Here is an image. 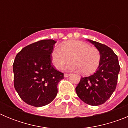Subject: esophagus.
Listing matches in <instances>:
<instances>
[{
  "label": "esophagus",
  "mask_w": 128,
  "mask_h": 128,
  "mask_svg": "<svg viewBox=\"0 0 128 128\" xmlns=\"http://www.w3.org/2000/svg\"><path fill=\"white\" fill-rule=\"evenodd\" d=\"M70 75V74H64V76H65V78H67V77L69 76Z\"/></svg>",
  "instance_id": "esophagus-1"
}]
</instances>
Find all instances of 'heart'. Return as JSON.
Returning <instances> with one entry per match:
<instances>
[{
  "instance_id": "heart-1",
  "label": "heart",
  "mask_w": 128,
  "mask_h": 128,
  "mask_svg": "<svg viewBox=\"0 0 128 128\" xmlns=\"http://www.w3.org/2000/svg\"><path fill=\"white\" fill-rule=\"evenodd\" d=\"M72 62L67 63L66 70H80L82 74L93 73L100 63V52L98 48L90 47L88 44L80 40H69L56 46L52 52L53 65L60 69L70 59Z\"/></svg>"
}]
</instances>
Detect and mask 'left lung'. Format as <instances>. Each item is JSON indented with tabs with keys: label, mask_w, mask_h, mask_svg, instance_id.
Returning a JSON list of instances; mask_svg holds the SVG:
<instances>
[{
	"label": "left lung",
	"mask_w": 128,
	"mask_h": 128,
	"mask_svg": "<svg viewBox=\"0 0 128 128\" xmlns=\"http://www.w3.org/2000/svg\"><path fill=\"white\" fill-rule=\"evenodd\" d=\"M89 41L100 51V63L94 74L81 78L76 91L84 102L98 106L104 103L115 91L120 65L118 57L112 48L104 44L90 40Z\"/></svg>",
	"instance_id": "left-lung-1"
}]
</instances>
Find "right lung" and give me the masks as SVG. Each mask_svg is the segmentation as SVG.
<instances>
[{
    "instance_id": "right-lung-1",
    "label": "right lung",
    "mask_w": 128,
    "mask_h": 128,
    "mask_svg": "<svg viewBox=\"0 0 128 128\" xmlns=\"http://www.w3.org/2000/svg\"><path fill=\"white\" fill-rule=\"evenodd\" d=\"M56 42L42 40L24 47L13 65L14 86L20 98L35 107L52 102L58 94V84L64 74L52 65L51 54Z\"/></svg>"
}]
</instances>
